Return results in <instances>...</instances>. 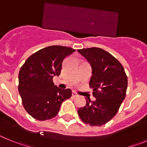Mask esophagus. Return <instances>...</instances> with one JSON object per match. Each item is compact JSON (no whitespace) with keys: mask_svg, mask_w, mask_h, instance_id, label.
Listing matches in <instances>:
<instances>
[{"mask_svg":"<svg viewBox=\"0 0 147 147\" xmlns=\"http://www.w3.org/2000/svg\"><path fill=\"white\" fill-rule=\"evenodd\" d=\"M72 96L74 97V98H76V97L79 96V95H78L77 93H76V92L73 91V92H72Z\"/></svg>","mask_w":147,"mask_h":147,"instance_id":"1","label":"esophagus"}]
</instances>
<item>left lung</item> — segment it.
Listing matches in <instances>:
<instances>
[{
  "instance_id": "obj_1",
  "label": "left lung",
  "mask_w": 147,
  "mask_h": 147,
  "mask_svg": "<svg viewBox=\"0 0 147 147\" xmlns=\"http://www.w3.org/2000/svg\"><path fill=\"white\" fill-rule=\"evenodd\" d=\"M92 67L90 87L96 100L86 99L85 107L78 110L84 123L90 126L105 124L116 115L127 89V76L118 59L96 47L78 49Z\"/></svg>"
}]
</instances>
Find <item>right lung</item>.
<instances>
[{"instance_id": "1", "label": "right lung", "mask_w": 147, "mask_h": 147, "mask_svg": "<svg viewBox=\"0 0 147 147\" xmlns=\"http://www.w3.org/2000/svg\"><path fill=\"white\" fill-rule=\"evenodd\" d=\"M75 51L61 45L49 46L30 56L20 67L18 90L23 107L34 119H53L61 104L71 96V90L54 85L53 77L60 74L64 59Z\"/></svg>"}]
</instances>
